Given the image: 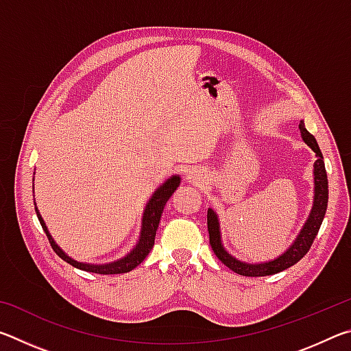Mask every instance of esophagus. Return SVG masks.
Here are the masks:
<instances>
[{
    "label": "esophagus",
    "mask_w": 351,
    "mask_h": 351,
    "mask_svg": "<svg viewBox=\"0 0 351 351\" xmlns=\"http://www.w3.org/2000/svg\"><path fill=\"white\" fill-rule=\"evenodd\" d=\"M187 180L193 184H199L204 181V175H203V171L198 169H190L187 171Z\"/></svg>",
    "instance_id": "obj_1"
}]
</instances>
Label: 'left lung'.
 I'll list each match as a JSON object with an SVG mask.
<instances>
[{"mask_svg":"<svg viewBox=\"0 0 351 351\" xmlns=\"http://www.w3.org/2000/svg\"><path fill=\"white\" fill-rule=\"evenodd\" d=\"M300 136L305 144L316 153V161L313 165V176H314V197H313V206L308 215L306 221L302 226L300 232L297 234L295 240L291 243L289 247L278 257L260 261V263H247V261L239 260L234 255H230L226 251L221 241V229H219V219L217 212L209 207L207 210V230H209V240L210 246L215 252L217 257L221 260V263L228 266L229 269L240 276L246 277H263V276H272L277 272L285 271L295 265L304 255L310 251L314 239L320 229V224L324 221L326 204H328V178H326V170L324 164V156L320 152L319 144L314 136L305 128V122L300 121L299 123Z\"/></svg>","mask_w":351,"mask_h":351,"instance_id":"8db88e82","label":"left lung"}]
</instances>
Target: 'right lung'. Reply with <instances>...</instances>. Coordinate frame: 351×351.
<instances>
[{
	"instance_id": "obj_1",
	"label": "right lung",
	"mask_w": 351,
	"mask_h": 351,
	"mask_svg": "<svg viewBox=\"0 0 351 351\" xmlns=\"http://www.w3.org/2000/svg\"><path fill=\"white\" fill-rule=\"evenodd\" d=\"M180 184H181V176L173 175V176H170L167 181H164L156 190H154L152 198L148 199V203L145 204L144 213H142L141 234H139L138 243H136L132 251H130L127 255H123L122 258H117L114 261H108V263H102V265L83 263V261H77L75 258L69 257V255L57 245L56 240L52 239V235L49 234V230H47L45 219L40 215L37 207H35V212H37L38 221L41 224V228H43V230L46 232V237H47V240H49L52 249H54L58 257L63 258L66 263L73 265L77 269H82L86 272H96V274H122V272H130L132 269H134L136 266L144 261L148 252L152 251V247L154 245V237H156V230L159 226V219H161L162 210H164V206H165V203H167L171 195H173L175 190L180 187ZM34 204H35V201H34Z\"/></svg>"
}]
</instances>
